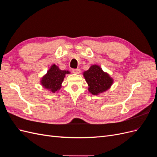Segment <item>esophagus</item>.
Returning a JSON list of instances; mask_svg holds the SVG:
<instances>
[{
    "label": "esophagus",
    "instance_id": "1",
    "mask_svg": "<svg viewBox=\"0 0 157 157\" xmlns=\"http://www.w3.org/2000/svg\"><path fill=\"white\" fill-rule=\"evenodd\" d=\"M72 71H73V73L77 74V75H78V74H79V73H80V70L79 69H73Z\"/></svg>",
    "mask_w": 157,
    "mask_h": 157
}]
</instances>
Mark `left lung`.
I'll return each instance as SVG.
<instances>
[{
    "mask_svg": "<svg viewBox=\"0 0 157 157\" xmlns=\"http://www.w3.org/2000/svg\"><path fill=\"white\" fill-rule=\"evenodd\" d=\"M83 76L88 86V92L93 95L106 92L114 82L109 73L104 72L98 65H92L88 70L84 71Z\"/></svg>",
    "mask_w": 157,
    "mask_h": 157,
    "instance_id": "obj_1",
    "label": "left lung"
}]
</instances>
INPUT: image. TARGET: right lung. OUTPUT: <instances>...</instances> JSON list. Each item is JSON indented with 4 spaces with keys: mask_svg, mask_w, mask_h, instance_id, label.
<instances>
[{
    "mask_svg": "<svg viewBox=\"0 0 157 157\" xmlns=\"http://www.w3.org/2000/svg\"><path fill=\"white\" fill-rule=\"evenodd\" d=\"M67 74H70L69 71L61 70L58 66L53 64L41 78L40 84L42 87L52 93L58 92L62 86L65 75Z\"/></svg>",
    "mask_w": 157,
    "mask_h": 157,
    "instance_id": "1",
    "label": "right lung"
}]
</instances>
